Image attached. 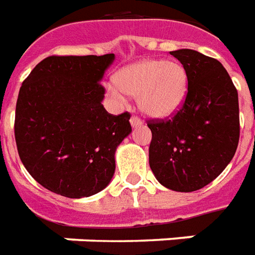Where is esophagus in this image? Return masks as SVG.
Instances as JSON below:
<instances>
[{"label": "esophagus", "instance_id": "esophagus-1", "mask_svg": "<svg viewBox=\"0 0 255 255\" xmlns=\"http://www.w3.org/2000/svg\"><path fill=\"white\" fill-rule=\"evenodd\" d=\"M141 119L137 118V117H131L130 118V125L133 128H137V126H141Z\"/></svg>", "mask_w": 255, "mask_h": 255}]
</instances>
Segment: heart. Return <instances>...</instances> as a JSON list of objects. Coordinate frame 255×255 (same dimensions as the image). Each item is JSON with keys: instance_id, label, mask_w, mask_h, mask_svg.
I'll list each match as a JSON object with an SVG mask.
<instances>
[{"instance_id": "obj_1", "label": "heart", "mask_w": 255, "mask_h": 255, "mask_svg": "<svg viewBox=\"0 0 255 255\" xmlns=\"http://www.w3.org/2000/svg\"><path fill=\"white\" fill-rule=\"evenodd\" d=\"M107 92L118 102H124L128 95L134 96L142 114L166 119L173 117L185 102L188 75L177 61L147 59L122 68L117 82L107 84Z\"/></svg>"}]
</instances>
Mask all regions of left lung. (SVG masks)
Listing matches in <instances>:
<instances>
[{
    "instance_id": "8db88e82",
    "label": "left lung",
    "mask_w": 255,
    "mask_h": 255,
    "mask_svg": "<svg viewBox=\"0 0 255 255\" xmlns=\"http://www.w3.org/2000/svg\"><path fill=\"white\" fill-rule=\"evenodd\" d=\"M188 75L181 110L169 121L149 122V167L171 191L192 192L217 178L239 142L238 90L224 66L192 49L170 52Z\"/></svg>"
}]
</instances>
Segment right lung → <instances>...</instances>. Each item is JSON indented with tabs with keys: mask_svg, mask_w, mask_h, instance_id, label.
<instances>
[{
	"mask_svg": "<svg viewBox=\"0 0 255 255\" xmlns=\"http://www.w3.org/2000/svg\"><path fill=\"white\" fill-rule=\"evenodd\" d=\"M115 55L49 56L21 85L15 117L17 152L42 187L79 199L113 180L115 151L131 133L130 114L103 107L102 79Z\"/></svg>",
	"mask_w": 255,
	"mask_h": 255,
	"instance_id": "add662e5",
	"label": "right lung"
}]
</instances>
